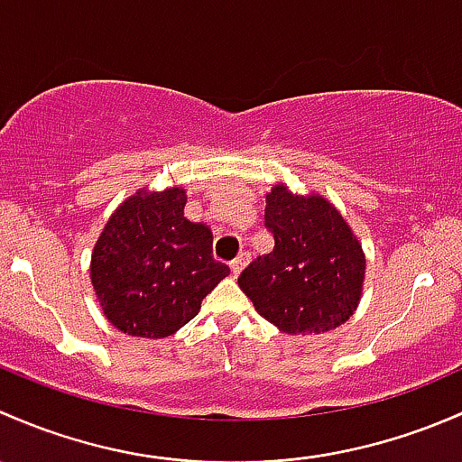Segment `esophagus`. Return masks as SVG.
<instances>
[{
	"mask_svg": "<svg viewBox=\"0 0 462 462\" xmlns=\"http://www.w3.org/2000/svg\"><path fill=\"white\" fill-rule=\"evenodd\" d=\"M249 260H251L249 254H240V255H237V258L231 263V273L233 275H240V271L245 269L246 264H249Z\"/></svg>",
	"mask_w": 462,
	"mask_h": 462,
	"instance_id": "obj_1",
	"label": "esophagus"
}]
</instances>
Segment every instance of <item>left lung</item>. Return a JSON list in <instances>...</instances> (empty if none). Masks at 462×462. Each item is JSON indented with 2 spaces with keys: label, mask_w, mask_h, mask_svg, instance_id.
I'll use <instances>...</instances> for the list:
<instances>
[{
  "label": "left lung",
  "mask_w": 462,
  "mask_h": 462,
  "mask_svg": "<svg viewBox=\"0 0 462 462\" xmlns=\"http://www.w3.org/2000/svg\"><path fill=\"white\" fill-rule=\"evenodd\" d=\"M264 225L273 251L237 278L255 311L282 334H327L349 320L363 298L367 260L342 213L320 193L278 182L266 193Z\"/></svg>",
  "instance_id": "1"
}]
</instances>
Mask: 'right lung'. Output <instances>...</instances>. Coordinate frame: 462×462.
<instances>
[{"label": "right lung", "instance_id": "obj_1", "mask_svg": "<svg viewBox=\"0 0 462 462\" xmlns=\"http://www.w3.org/2000/svg\"><path fill=\"white\" fill-rule=\"evenodd\" d=\"M184 204L182 187L140 189L113 211L95 242V298L106 320L128 336H173L229 275V266L211 255V229L187 220Z\"/></svg>", "mask_w": 462, "mask_h": 462}]
</instances>
